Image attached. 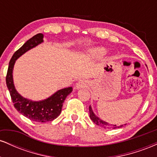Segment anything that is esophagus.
<instances>
[{
    "label": "esophagus",
    "mask_w": 157,
    "mask_h": 157,
    "mask_svg": "<svg viewBox=\"0 0 157 157\" xmlns=\"http://www.w3.org/2000/svg\"><path fill=\"white\" fill-rule=\"evenodd\" d=\"M75 87H76L77 89H83V88L87 87V82L84 80H80L76 84V86H75Z\"/></svg>",
    "instance_id": "34e87169"
}]
</instances>
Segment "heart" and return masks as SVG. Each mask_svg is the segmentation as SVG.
<instances>
[{
    "label": "heart",
    "instance_id": "1",
    "mask_svg": "<svg viewBox=\"0 0 157 157\" xmlns=\"http://www.w3.org/2000/svg\"><path fill=\"white\" fill-rule=\"evenodd\" d=\"M106 52H107V51H106L105 48L102 47L95 48L91 50L92 55L96 56V57H102V56H104L106 54Z\"/></svg>",
    "mask_w": 157,
    "mask_h": 157
}]
</instances>
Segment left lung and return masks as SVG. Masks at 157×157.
Listing matches in <instances>:
<instances>
[{
  "mask_svg": "<svg viewBox=\"0 0 157 157\" xmlns=\"http://www.w3.org/2000/svg\"><path fill=\"white\" fill-rule=\"evenodd\" d=\"M89 113H90V118L92 121L96 124L97 125L100 126V127L103 128L105 129H114V128H121L123 126V125H121L120 126H117L116 125H111V124H109V122L103 121L101 119H100L98 117H97L96 115L94 114V113L93 112L92 109H91V105L89 106ZM125 124H124L125 125Z\"/></svg>",
  "mask_w": 157,
  "mask_h": 157,
  "instance_id": "obj_1",
  "label": "left lung"
}]
</instances>
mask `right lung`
I'll return each mask as SVG.
<instances>
[{"label": "right lung", "instance_id": "right-lung-1", "mask_svg": "<svg viewBox=\"0 0 157 157\" xmlns=\"http://www.w3.org/2000/svg\"><path fill=\"white\" fill-rule=\"evenodd\" d=\"M43 38V34H37L27 40L18 50L14 53L10 61L6 77L7 88L10 93L14 106L17 111L32 121L38 122L52 121L57 118L62 111L64 100L73 90L72 87L65 88L56 91L54 94L46 100L40 101H32L29 99L24 98L16 91L12 76L14 65L16 60L23 55L25 52L44 42Z\"/></svg>", "mask_w": 157, "mask_h": 157}]
</instances>
